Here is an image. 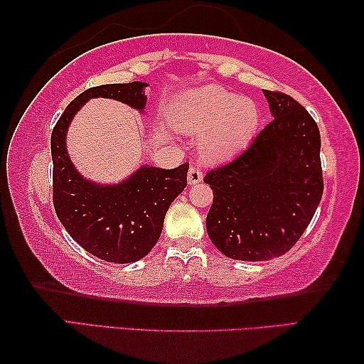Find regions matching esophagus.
<instances>
[{
  "mask_svg": "<svg viewBox=\"0 0 364 364\" xmlns=\"http://www.w3.org/2000/svg\"><path fill=\"white\" fill-rule=\"evenodd\" d=\"M201 181H203V174H201V171L198 168H195V166H192V168L188 169L187 182L190 186H195V183H200Z\"/></svg>",
  "mask_w": 364,
  "mask_h": 364,
  "instance_id": "esophagus-1",
  "label": "esophagus"
}]
</instances>
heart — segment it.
Masks as SVG:
<instances>
[{
	"label": "heart",
	"instance_id": "heart-1",
	"mask_svg": "<svg viewBox=\"0 0 364 364\" xmlns=\"http://www.w3.org/2000/svg\"><path fill=\"white\" fill-rule=\"evenodd\" d=\"M171 119L183 134H200L198 154L218 164L245 148L259 126L253 100L238 97L218 85H203L178 93L171 105Z\"/></svg>",
	"mask_w": 364,
	"mask_h": 364
}]
</instances>
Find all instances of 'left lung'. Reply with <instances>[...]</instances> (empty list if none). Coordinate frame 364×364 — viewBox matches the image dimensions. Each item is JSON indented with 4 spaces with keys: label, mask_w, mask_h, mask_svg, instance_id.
Returning a JSON list of instances; mask_svg holds the SVG:
<instances>
[{
    "label": "left lung",
    "mask_w": 364,
    "mask_h": 364,
    "mask_svg": "<svg viewBox=\"0 0 364 364\" xmlns=\"http://www.w3.org/2000/svg\"><path fill=\"white\" fill-rule=\"evenodd\" d=\"M263 93L272 121L245 151L205 177L214 195L208 235L219 252L240 261L287 253L323 196L318 124L289 95Z\"/></svg>",
    "instance_id": "1"
}]
</instances>
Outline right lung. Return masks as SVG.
I'll use <instances>...</instances> for the list:
<instances>
[{
	"label": "right lung",
	"mask_w": 364,
	"mask_h": 364,
	"mask_svg": "<svg viewBox=\"0 0 364 364\" xmlns=\"http://www.w3.org/2000/svg\"><path fill=\"white\" fill-rule=\"evenodd\" d=\"M145 82L88 88L70 101L51 134L53 203L69 235L100 259L135 263L156 245L169 206L187 187L188 163L176 169L143 164L119 183L83 177L69 158L65 136L74 116L92 98L121 101L143 112Z\"/></svg>",
	"instance_id": "obj_1"
}]
</instances>
